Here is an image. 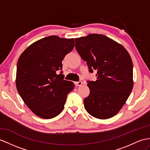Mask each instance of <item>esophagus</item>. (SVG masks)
Wrapping results in <instances>:
<instances>
[{"instance_id": "esophagus-1", "label": "esophagus", "mask_w": 150, "mask_h": 150, "mask_svg": "<svg viewBox=\"0 0 150 150\" xmlns=\"http://www.w3.org/2000/svg\"><path fill=\"white\" fill-rule=\"evenodd\" d=\"M83 84L82 81H78V82H75V85L76 86H81Z\"/></svg>"}]
</instances>
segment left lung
I'll return each instance as SVG.
<instances>
[{"label": "left lung", "mask_w": 150, "mask_h": 150, "mask_svg": "<svg viewBox=\"0 0 150 150\" xmlns=\"http://www.w3.org/2000/svg\"><path fill=\"white\" fill-rule=\"evenodd\" d=\"M75 41L89 72L97 71L96 81H88L90 94L84 99V106L95 118H110L120 111L132 90V58L122 45L104 35L91 34Z\"/></svg>", "instance_id": "left-lung-1"}]
</instances>
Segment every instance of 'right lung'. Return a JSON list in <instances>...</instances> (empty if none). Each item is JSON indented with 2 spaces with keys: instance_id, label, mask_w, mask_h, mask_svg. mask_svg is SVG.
Returning a JSON list of instances; mask_svg holds the SVG:
<instances>
[{
  "instance_id": "obj_1",
  "label": "right lung",
  "mask_w": 150,
  "mask_h": 150,
  "mask_svg": "<svg viewBox=\"0 0 150 150\" xmlns=\"http://www.w3.org/2000/svg\"><path fill=\"white\" fill-rule=\"evenodd\" d=\"M74 47V39L51 35L29 46L17 63L16 86L28 108L39 117L51 119L62 111L74 83L58 74L65 56Z\"/></svg>"
}]
</instances>
